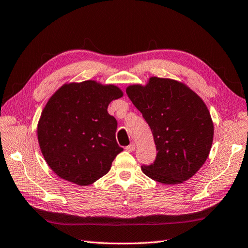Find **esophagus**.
Listing matches in <instances>:
<instances>
[{"instance_id": "34e87169", "label": "esophagus", "mask_w": 248, "mask_h": 248, "mask_svg": "<svg viewBox=\"0 0 248 248\" xmlns=\"http://www.w3.org/2000/svg\"><path fill=\"white\" fill-rule=\"evenodd\" d=\"M135 149V144L134 143H131L130 145H128V146H125V150H127V152H133V150Z\"/></svg>"}]
</instances>
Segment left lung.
Instances as JSON below:
<instances>
[{
  "label": "left lung",
  "mask_w": 248,
  "mask_h": 248,
  "mask_svg": "<svg viewBox=\"0 0 248 248\" xmlns=\"http://www.w3.org/2000/svg\"><path fill=\"white\" fill-rule=\"evenodd\" d=\"M127 94L146 120L157 156L142 171L154 181L174 185L199 171L210 154L214 125L202 99L182 82L152 77L146 86L133 85Z\"/></svg>",
  "instance_id": "1"
}]
</instances>
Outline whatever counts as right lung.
<instances>
[{"label":"right lung","mask_w":248,"mask_h":248,"mask_svg":"<svg viewBox=\"0 0 248 248\" xmlns=\"http://www.w3.org/2000/svg\"><path fill=\"white\" fill-rule=\"evenodd\" d=\"M121 96L118 87L86 80L62 86L47 102L37 138L44 158L58 176L87 186L109 171L124 148L116 140L117 120L108 108Z\"/></svg>","instance_id":"add662e5"}]
</instances>
